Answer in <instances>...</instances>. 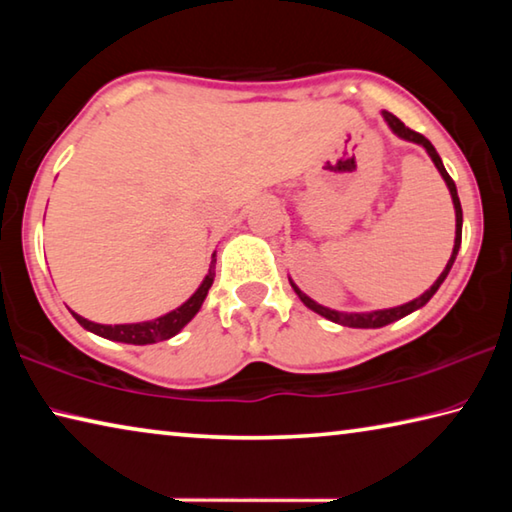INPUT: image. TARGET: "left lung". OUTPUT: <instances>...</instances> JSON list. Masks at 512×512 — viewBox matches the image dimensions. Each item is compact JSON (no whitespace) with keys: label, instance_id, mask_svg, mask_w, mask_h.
Listing matches in <instances>:
<instances>
[{"label":"left lung","instance_id":"8db88e82","mask_svg":"<svg viewBox=\"0 0 512 512\" xmlns=\"http://www.w3.org/2000/svg\"><path fill=\"white\" fill-rule=\"evenodd\" d=\"M381 117H384V121L388 124V128L400 137V140H406V142H413V144H420L424 151H427V155L431 158V162L436 164V169L440 176H443L445 185L449 189V196H452V203H454V214H456V237H454V248H452V255H449L447 259V266L443 268V273L438 275V280L431 284V287L422 293V296H418L411 302H404V305L400 307H388V309H375V311H336V309H329V307H323L318 305V302L314 298H309L305 291H302L296 282L291 280V287L293 291H296V296L302 300V305L309 307L311 311H316V314H320L327 320H332V323H339V325H345V327H359V329H377V327H384V325H391L395 323V320H400L404 316L413 314V311H418L420 307L427 305V302L433 298V293H436L440 289V284L445 282V277L449 275V271H452L454 266V259L458 255V248H461V235H463V210H461V201H458V192H456V185L454 180L449 178V173L445 169L443 160H440L438 151L433 149V144L427 140V137L411 131V128H406L400 119H397L393 112L388 110H381Z\"/></svg>","mask_w":512,"mask_h":512}]
</instances>
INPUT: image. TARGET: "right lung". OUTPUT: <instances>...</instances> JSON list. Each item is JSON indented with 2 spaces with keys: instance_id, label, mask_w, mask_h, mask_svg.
Listing matches in <instances>:
<instances>
[{
  "instance_id": "add662e5",
  "label": "right lung",
  "mask_w": 512,
  "mask_h": 512,
  "mask_svg": "<svg viewBox=\"0 0 512 512\" xmlns=\"http://www.w3.org/2000/svg\"><path fill=\"white\" fill-rule=\"evenodd\" d=\"M214 268H216V250L212 253V262L210 268H207V275L203 277V282L198 284V289L189 296L183 305L167 311L158 318L151 320H142V323H121V325H103V323H94V320H88L72 311V316L79 320V325L88 332L101 336V339L108 341H117V343H131V345H151L158 341H167L171 336H176L180 329H183L189 320H192L198 309L203 307V302L207 298V291H210L212 282H214Z\"/></svg>"
}]
</instances>
